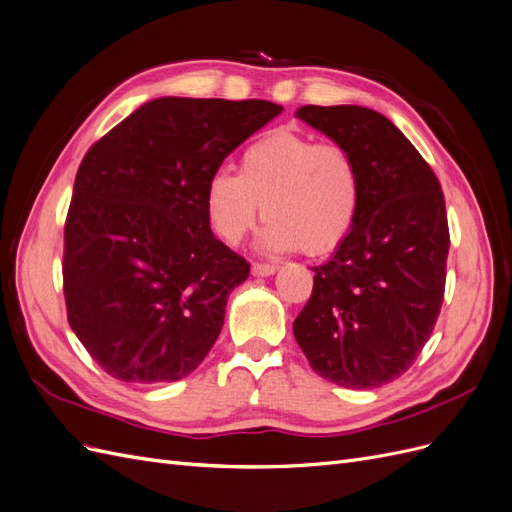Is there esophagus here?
I'll return each mask as SVG.
<instances>
[{"label": "esophagus", "mask_w": 512, "mask_h": 512, "mask_svg": "<svg viewBox=\"0 0 512 512\" xmlns=\"http://www.w3.org/2000/svg\"><path fill=\"white\" fill-rule=\"evenodd\" d=\"M277 269V265H269V262H254L252 265V273L256 275V277H267V275H273Z\"/></svg>", "instance_id": "esophagus-1"}]
</instances>
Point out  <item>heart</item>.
<instances>
[{
    "label": "heart",
    "instance_id": "1",
    "mask_svg": "<svg viewBox=\"0 0 512 512\" xmlns=\"http://www.w3.org/2000/svg\"><path fill=\"white\" fill-rule=\"evenodd\" d=\"M361 198V170L348 147L275 130L243 149L239 175L220 168L209 177L205 213L215 237L239 245L262 205L267 250L322 256L348 239Z\"/></svg>",
    "mask_w": 512,
    "mask_h": 512
}]
</instances>
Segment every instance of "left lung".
I'll return each mask as SVG.
<instances>
[{"label":"left lung","instance_id":"left-lung-1","mask_svg":"<svg viewBox=\"0 0 512 512\" xmlns=\"http://www.w3.org/2000/svg\"><path fill=\"white\" fill-rule=\"evenodd\" d=\"M297 117L350 149L363 198L348 239L314 267L292 324L309 365L346 389L406 374L440 314L451 247L440 181L408 138L365 106H301Z\"/></svg>","mask_w":512,"mask_h":512}]
</instances>
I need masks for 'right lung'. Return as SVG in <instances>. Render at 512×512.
<instances>
[{
	"mask_svg": "<svg viewBox=\"0 0 512 512\" xmlns=\"http://www.w3.org/2000/svg\"><path fill=\"white\" fill-rule=\"evenodd\" d=\"M280 113L267 100L158 98L85 153L61 271L70 327L108 376L175 382L203 363L250 275L213 237L207 181Z\"/></svg>",
	"mask_w": 512,
	"mask_h": 512,
	"instance_id": "1",
	"label": "right lung"
}]
</instances>
